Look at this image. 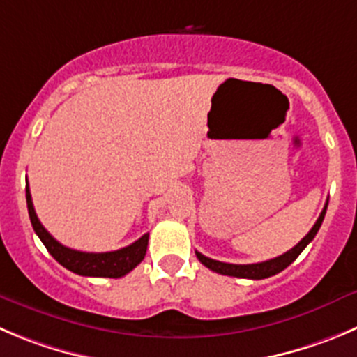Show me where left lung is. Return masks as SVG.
Listing matches in <instances>:
<instances>
[{"label":"left lung","instance_id":"left-lung-1","mask_svg":"<svg viewBox=\"0 0 357 357\" xmlns=\"http://www.w3.org/2000/svg\"><path fill=\"white\" fill-rule=\"evenodd\" d=\"M326 208H328V203H326L324 208H322L319 219L315 220L314 227H312L310 231H308V235L305 236L301 242H298L296 245H294L291 250H287L286 254L273 257V259H268V261H263V263H254V264H231V263H222V261L210 259V257L203 256V254L198 252V250H196V257L199 259V263L205 264L206 268H210V270L220 275H229V277H238V278H252V280H261V278L273 277V275L286 270V268L289 266V264L293 263L301 252H303L305 247L314 240V236L317 235L319 231V227H321L322 220H324Z\"/></svg>","mask_w":357,"mask_h":357}]
</instances>
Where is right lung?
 <instances>
[{
    "mask_svg": "<svg viewBox=\"0 0 357 357\" xmlns=\"http://www.w3.org/2000/svg\"><path fill=\"white\" fill-rule=\"evenodd\" d=\"M26 202H28V212L33 229L38 235V238L47 247L50 256L73 273L84 275V277L119 278L130 273L133 268H137L144 261L149 245V233H145L142 238H138L137 242L124 247V249L112 250V252H82V250L64 247L42 226V222L36 217L35 206H33L29 188H26Z\"/></svg>",
    "mask_w": 357,
    "mask_h": 357,
    "instance_id": "add662e5",
    "label": "right lung"
}]
</instances>
